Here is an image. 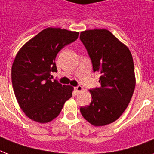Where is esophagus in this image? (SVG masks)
I'll use <instances>...</instances> for the list:
<instances>
[{"label":"esophagus","instance_id":"obj_1","mask_svg":"<svg viewBox=\"0 0 154 154\" xmlns=\"http://www.w3.org/2000/svg\"><path fill=\"white\" fill-rule=\"evenodd\" d=\"M74 89H75V91L77 92V93H80V92L83 91V88H82V86H80V85L75 87Z\"/></svg>","mask_w":154,"mask_h":154}]
</instances>
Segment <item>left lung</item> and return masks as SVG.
<instances>
[{
  "mask_svg": "<svg viewBox=\"0 0 154 154\" xmlns=\"http://www.w3.org/2000/svg\"><path fill=\"white\" fill-rule=\"evenodd\" d=\"M80 39L91 58L94 72H101V85L89 90L91 103L80 111L94 126L106 125L121 117L132 98L136 85L133 57L129 48L105 29L83 31Z\"/></svg>",
  "mask_w": 154,
  "mask_h": 154,
  "instance_id": "8db88e82",
  "label": "left lung"
}]
</instances>
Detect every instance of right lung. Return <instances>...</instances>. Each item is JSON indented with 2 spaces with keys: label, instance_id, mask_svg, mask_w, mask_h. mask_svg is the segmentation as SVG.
Instances as JSON below:
<instances>
[{
  "label": "right lung",
  "instance_id": "right-lung-1",
  "mask_svg": "<svg viewBox=\"0 0 154 154\" xmlns=\"http://www.w3.org/2000/svg\"><path fill=\"white\" fill-rule=\"evenodd\" d=\"M78 32L47 28L27 42L12 65V83L19 106L29 118L48 123L57 117L72 97L73 87L51 80L55 59L63 47L75 42Z\"/></svg>",
  "mask_w": 154,
  "mask_h": 154
}]
</instances>
